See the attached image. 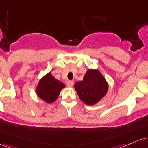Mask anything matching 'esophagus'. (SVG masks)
I'll return each mask as SVG.
<instances>
[{
	"label": "esophagus",
	"instance_id": "34e87169",
	"mask_svg": "<svg viewBox=\"0 0 148 148\" xmlns=\"http://www.w3.org/2000/svg\"><path fill=\"white\" fill-rule=\"evenodd\" d=\"M66 84H67L68 87H72L74 84V82L72 80H69V81H67V82H66Z\"/></svg>",
	"mask_w": 148,
	"mask_h": 148
}]
</instances>
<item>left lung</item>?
I'll use <instances>...</instances> for the list:
<instances>
[{
    "instance_id": "obj_1",
    "label": "left lung",
    "mask_w": 148,
    "mask_h": 148,
    "mask_svg": "<svg viewBox=\"0 0 148 148\" xmlns=\"http://www.w3.org/2000/svg\"><path fill=\"white\" fill-rule=\"evenodd\" d=\"M79 99L87 105H94L106 95L108 84L98 70L89 69L82 81L75 84Z\"/></svg>"
}]
</instances>
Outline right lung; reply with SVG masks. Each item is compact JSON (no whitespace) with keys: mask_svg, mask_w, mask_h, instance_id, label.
<instances>
[{"mask_svg":"<svg viewBox=\"0 0 148 148\" xmlns=\"http://www.w3.org/2000/svg\"><path fill=\"white\" fill-rule=\"evenodd\" d=\"M65 87L64 83L54 78L51 73H48L39 81L36 93L42 100L47 103H52L57 99L61 89Z\"/></svg>","mask_w":148,"mask_h":148,"instance_id":"add662e5","label":"right lung"}]
</instances>
